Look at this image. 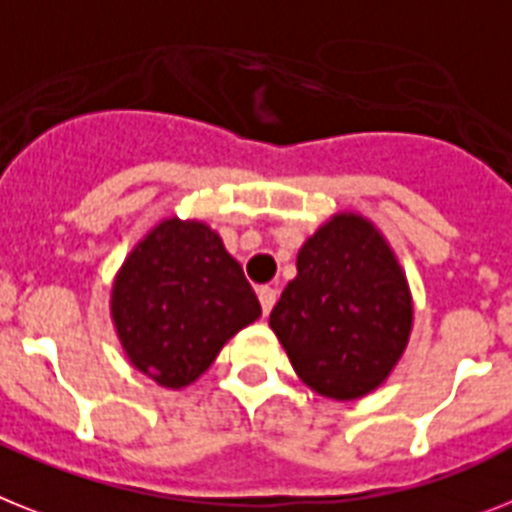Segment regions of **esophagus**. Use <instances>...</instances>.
Here are the masks:
<instances>
[{
    "label": "esophagus",
    "instance_id": "34e87169",
    "mask_svg": "<svg viewBox=\"0 0 512 512\" xmlns=\"http://www.w3.org/2000/svg\"><path fill=\"white\" fill-rule=\"evenodd\" d=\"M257 299H260V307H263V315H270V309L276 304L278 291L273 286H263V289L257 291Z\"/></svg>",
    "mask_w": 512,
    "mask_h": 512
}]
</instances>
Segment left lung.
<instances>
[{"mask_svg":"<svg viewBox=\"0 0 512 512\" xmlns=\"http://www.w3.org/2000/svg\"><path fill=\"white\" fill-rule=\"evenodd\" d=\"M409 283L362 216L341 213L309 236L296 278L270 312L296 375L315 393L354 401L385 382L409 343Z\"/></svg>","mask_w":512,"mask_h":512,"instance_id":"1","label":"left lung"}]
</instances>
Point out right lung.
Returning <instances> with one entry per match:
<instances>
[{"mask_svg":"<svg viewBox=\"0 0 512 512\" xmlns=\"http://www.w3.org/2000/svg\"><path fill=\"white\" fill-rule=\"evenodd\" d=\"M260 312L221 236L205 223L179 218L158 223L132 249L111 291L124 351L163 388L195 382L223 343Z\"/></svg>","mask_w":512,"mask_h":512,"instance_id":"right-lung-1","label":"right lung"}]
</instances>
